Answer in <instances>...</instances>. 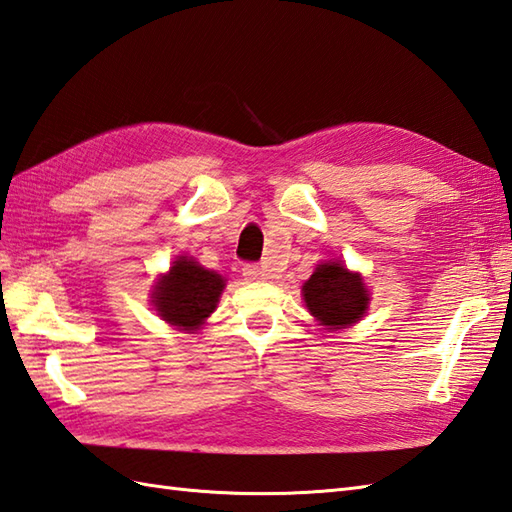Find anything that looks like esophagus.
<instances>
[{"label": "esophagus", "mask_w": 512, "mask_h": 512, "mask_svg": "<svg viewBox=\"0 0 512 512\" xmlns=\"http://www.w3.org/2000/svg\"><path fill=\"white\" fill-rule=\"evenodd\" d=\"M242 275H244L248 281H261V279H266V270L261 268V266H257V264H246V266L242 268Z\"/></svg>", "instance_id": "obj_1"}]
</instances>
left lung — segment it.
<instances>
[{"mask_svg": "<svg viewBox=\"0 0 512 512\" xmlns=\"http://www.w3.org/2000/svg\"><path fill=\"white\" fill-rule=\"evenodd\" d=\"M307 310L327 329H344L358 323L368 310V290L360 272H351L340 261L318 264L303 283Z\"/></svg>", "mask_w": 512, "mask_h": 512, "instance_id": "obj_1", "label": "left lung"}]
</instances>
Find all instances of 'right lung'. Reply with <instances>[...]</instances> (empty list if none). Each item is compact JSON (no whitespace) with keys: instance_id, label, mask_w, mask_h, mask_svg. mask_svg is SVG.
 I'll use <instances>...</instances> for the list:
<instances>
[{"instance_id":"add662e5","label":"right lung","mask_w":512,"mask_h":512,"mask_svg":"<svg viewBox=\"0 0 512 512\" xmlns=\"http://www.w3.org/2000/svg\"><path fill=\"white\" fill-rule=\"evenodd\" d=\"M224 277L202 268L194 257H178L152 288V305L159 316L183 331H196L216 310Z\"/></svg>"}]
</instances>
